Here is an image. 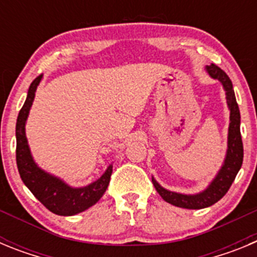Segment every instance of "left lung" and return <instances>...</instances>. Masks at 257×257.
<instances>
[{
  "mask_svg": "<svg viewBox=\"0 0 257 257\" xmlns=\"http://www.w3.org/2000/svg\"><path fill=\"white\" fill-rule=\"evenodd\" d=\"M208 74L212 78L219 79L222 83L226 91V103L230 109V123H229V135H228V152H226L225 161L222 165L221 170L213 179L210 187L205 192L196 194V196H187L180 193L170 192L162 188L154 179H152L156 190L160 193V196L169 202L171 205L178 206L183 208H190V210H199L208 206H212L217 201L225 196L226 192L230 188L231 183L234 181L238 171H239L242 162H243V144H242V136H240V114L238 108L237 100H235L234 90L231 85L230 78L222 69L217 65L211 64L206 67Z\"/></svg>",
  "mask_w": 257,
  "mask_h": 257,
  "instance_id": "8db88e82",
  "label": "left lung"
}]
</instances>
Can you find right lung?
Wrapping results in <instances>:
<instances>
[{
    "label": "right lung",
    "instance_id": "obj_1",
    "mask_svg": "<svg viewBox=\"0 0 257 257\" xmlns=\"http://www.w3.org/2000/svg\"><path fill=\"white\" fill-rule=\"evenodd\" d=\"M42 74L35 78L28 90V96L20 109L17 121V165L20 178L33 196L51 212L61 216H72L87 210L103 197L112 176L110 165L100 179L83 188H70L60 179L42 171L31 156L26 138V121L35 92Z\"/></svg>",
    "mask_w": 257,
    "mask_h": 257
}]
</instances>
